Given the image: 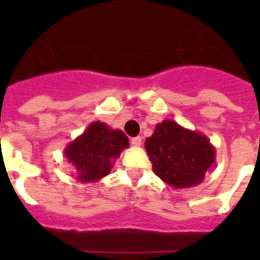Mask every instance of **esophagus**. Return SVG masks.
Wrapping results in <instances>:
<instances>
[{
  "instance_id": "esophagus-1",
  "label": "esophagus",
  "mask_w": 260,
  "mask_h": 260,
  "mask_svg": "<svg viewBox=\"0 0 260 260\" xmlns=\"http://www.w3.org/2000/svg\"><path fill=\"white\" fill-rule=\"evenodd\" d=\"M132 144L134 147H139L142 144V138L141 137H135L132 139Z\"/></svg>"
}]
</instances>
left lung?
I'll list each match as a JSON object with an SVG mask.
<instances>
[{
    "label": "left lung",
    "mask_w": 260,
    "mask_h": 260,
    "mask_svg": "<svg viewBox=\"0 0 260 260\" xmlns=\"http://www.w3.org/2000/svg\"><path fill=\"white\" fill-rule=\"evenodd\" d=\"M144 147L156 176L174 189L199 185L215 167L216 150L210 139L171 119L156 125Z\"/></svg>",
    "instance_id": "obj_1"
}]
</instances>
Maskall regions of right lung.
<instances>
[{
	"label": "right lung",
	"instance_id": "add662e5",
	"mask_svg": "<svg viewBox=\"0 0 260 260\" xmlns=\"http://www.w3.org/2000/svg\"><path fill=\"white\" fill-rule=\"evenodd\" d=\"M128 147L125 133L95 121L66 146L63 155L77 172V180L93 183L110 173L114 161Z\"/></svg>",
	"mask_w": 260,
	"mask_h": 260
}]
</instances>
